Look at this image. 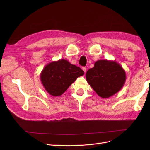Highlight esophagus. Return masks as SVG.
<instances>
[{"instance_id":"esophagus-1","label":"esophagus","mask_w":150,"mask_h":150,"mask_svg":"<svg viewBox=\"0 0 150 150\" xmlns=\"http://www.w3.org/2000/svg\"><path fill=\"white\" fill-rule=\"evenodd\" d=\"M83 70L84 71V72L86 73V70H87V69H86V67H83Z\"/></svg>"}]
</instances>
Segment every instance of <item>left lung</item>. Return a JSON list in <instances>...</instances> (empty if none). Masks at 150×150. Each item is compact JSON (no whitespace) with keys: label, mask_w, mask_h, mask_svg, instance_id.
Listing matches in <instances>:
<instances>
[{"label":"left lung","mask_w":150,"mask_h":150,"mask_svg":"<svg viewBox=\"0 0 150 150\" xmlns=\"http://www.w3.org/2000/svg\"><path fill=\"white\" fill-rule=\"evenodd\" d=\"M88 84L99 96L110 98L122 89L126 81V73L117 62L98 60L86 74Z\"/></svg>","instance_id":"1"}]
</instances>
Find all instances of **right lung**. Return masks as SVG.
Returning <instances> with one entry per match:
<instances>
[{
    "label": "right lung",
    "mask_w": 150,
    "mask_h": 150,
    "mask_svg": "<svg viewBox=\"0 0 150 150\" xmlns=\"http://www.w3.org/2000/svg\"><path fill=\"white\" fill-rule=\"evenodd\" d=\"M84 74L80 67L65 59L49 63L44 67L40 79L46 91L53 96H61L79 76Z\"/></svg>",
    "instance_id": "right-lung-1"
}]
</instances>
